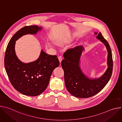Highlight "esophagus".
I'll list each match as a JSON object with an SVG mask.
<instances>
[{
	"instance_id": "obj_1",
	"label": "esophagus",
	"mask_w": 122,
	"mask_h": 122,
	"mask_svg": "<svg viewBox=\"0 0 122 122\" xmlns=\"http://www.w3.org/2000/svg\"><path fill=\"white\" fill-rule=\"evenodd\" d=\"M58 59H59V62H60V63H61V61H62V60H63L62 56H59L58 57Z\"/></svg>"
}]
</instances>
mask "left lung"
I'll list each match as a JSON object with an SVG mask.
<instances>
[{"label": "left lung", "instance_id": "obj_1", "mask_svg": "<svg viewBox=\"0 0 122 122\" xmlns=\"http://www.w3.org/2000/svg\"><path fill=\"white\" fill-rule=\"evenodd\" d=\"M96 38L104 44L108 51V68L100 78L89 79L81 71L80 60L84 50L82 46L69 49L63 55L64 59L62 61L61 66L64 71L66 87L69 93L75 97L88 98L94 96L103 89L111 77L113 61L111 47L100 32Z\"/></svg>", "mask_w": 122, "mask_h": 122}]
</instances>
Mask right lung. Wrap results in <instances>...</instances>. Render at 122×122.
Returning a JSON list of instances; mask_svg holds the SVG:
<instances>
[{
    "label": "right lung",
    "instance_id": "right-lung-1",
    "mask_svg": "<svg viewBox=\"0 0 122 122\" xmlns=\"http://www.w3.org/2000/svg\"><path fill=\"white\" fill-rule=\"evenodd\" d=\"M41 29L37 25L23 27L11 38L5 52L4 65L10 83L17 91L28 96L41 94L47 87L54 69L59 65L56 56L48 55L42 50L37 60L28 63L22 62L16 56L15 41L25 35L36 34Z\"/></svg>",
    "mask_w": 122,
    "mask_h": 122
}]
</instances>
